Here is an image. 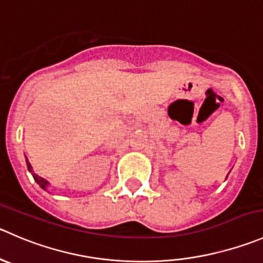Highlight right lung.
<instances>
[{
	"label": "right lung",
	"mask_w": 263,
	"mask_h": 263,
	"mask_svg": "<svg viewBox=\"0 0 263 263\" xmlns=\"http://www.w3.org/2000/svg\"><path fill=\"white\" fill-rule=\"evenodd\" d=\"M27 167H28V171H29V172H32V176H33V178H34V181H35V182H37L38 185H40L41 187L43 189V190H47L48 182H47V181L45 180V178H42V177H41V176L35 175V173L33 172V170H32V165H30V163L28 162V159H27Z\"/></svg>",
	"instance_id": "right-lung-1"
}]
</instances>
